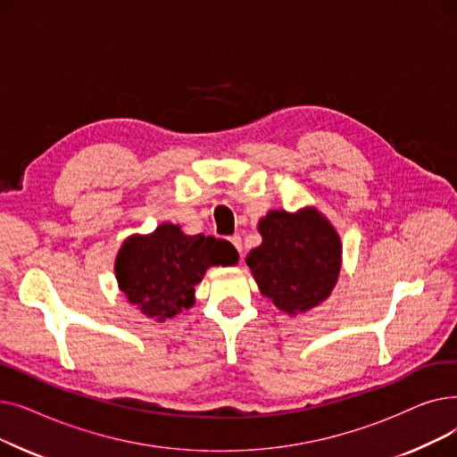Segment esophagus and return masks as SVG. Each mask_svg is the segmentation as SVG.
Returning <instances> with one entry per match:
<instances>
[{"mask_svg":"<svg viewBox=\"0 0 457 457\" xmlns=\"http://www.w3.org/2000/svg\"><path fill=\"white\" fill-rule=\"evenodd\" d=\"M229 243H231L238 252H243V238H241V235H233V237H229Z\"/></svg>","mask_w":457,"mask_h":457,"instance_id":"1","label":"esophagus"}]
</instances>
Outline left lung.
Returning a JSON list of instances; mask_svg holds the SVG:
<instances>
[{"label":"left lung","mask_w":457,"mask_h":457,"mask_svg":"<svg viewBox=\"0 0 457 457\" xmlns=\"http://www.w3.org/2000/svg\"><path fill=\"white\" fill-rule=\"evenodd\" d=\"M257 229L262 243L246 255V265L262 296L289 317L331 296L341 274L343 243L317 207L270 209Z\"/></svg>","instance_id":"1"}]
</instances>
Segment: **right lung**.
Masks as SVG:
<instances>
[{
	"label": "right lung",
	"instance_id": "right-lung-1",
	"mask_svg": "<svg viewBox=\"0 0 457 457\" xmlns=\"http://www.w3.org/2000/svg\"><path fill=\"white\" fill-rule=\"evenodd\" d=\"M238 253L228 241L185 235L164 222L148 235H129L114 259L118 289L140 313L155 322L176 319L196 302L195 287L207 269L229 267Z\"/></svg>",
	"mask_w": 457,
	"mask_h": 457
}]
</instances>
